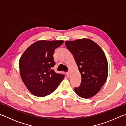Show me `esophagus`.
<instances>
[{
    "instance_id": "34e87169",
    "label": "esophagus",
    "mask_w": 126,
    "mask_h": 126,
    "mask_svg": "<svg viewBox=\"0 0 126 126\" xmlns=\"http://www.w3.org/2000/svg\"><path fill=\"white\" fill-rule=\"evenodd\" d=\"M69 74H70V72H67V75L68 77H69Z\"/></svg>"
}]
</instances>
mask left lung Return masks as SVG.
I'll use <instances>...</instances> for the list:
<instances>
[{
	"label": "left lung",
	"mask_w": 126,
	"mask_h": 126,
	"mask_svg": "<svg viewBox=\"0 0 126 126\" xmlns=\"http://www.w3.org/2000/svg\"><path fill=\"white\" fill-rule=\"evenodd\" d=\"M66 47L74 56L82 76L80 86L74 88L78 96L89 98L95 95L105 83L108 67L101 47L89 39L66 41Z\"/></svg>",
	"instance_id": "8db88e82"
}]
</instances>
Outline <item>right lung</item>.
<instances>
[{
	"mask_svg": "<svg viewBox=\"0 0 126 126\" xmlns=\"http://www.w3.org/2000/svg\"><path fill=\"white\" fill-rule=\"evenodd\" d=\"M63 40H39L30 46L20 57L21 78L28 90L35 96L46 97L54 92L65 77L55 72L53 54Z\"/></svg>",
	"mask_w": 126,
	"mask_h": 126,
	"instance_id": "right-lung-1",
	"label": "right lung"
}]
</instances>
